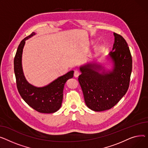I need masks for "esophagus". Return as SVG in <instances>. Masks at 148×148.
I'll return each mask as SVG.
<instances>
[{"label":"esophagus","mask_w":148,"mask_h":148,"mask_svg":"<svg viewBox=\"0 0 148 148\" xmlns=\"http://www.w3.org/2000/svg\"><path fill=\"white\" fill-rule=\"evenodd\" d=\"M79 75H80V73H79V71H75V72H74V76L75 77H77L78 76H79Z\"/></svg>","instance_id":"esophagus-1"}]
</instances>
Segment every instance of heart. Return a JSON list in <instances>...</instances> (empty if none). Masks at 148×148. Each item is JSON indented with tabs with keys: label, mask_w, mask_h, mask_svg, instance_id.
Listing matches in <instances>:
<instances>
[{
	"label": "heart",
	"mask_w": 148,
	"mask_h": 148,
	"mask_svg": "<svg viewBox=\"0 0 148 148\" xmlns=\"http://www.w3.org/2000/svg\"><path fill=\"white\" fill-rule=\"evenodd\" d=\"M101 48V47L100 46L98 45V46H96V47H95V51H100Z\"/></svg>",
	"instance_id": "obj_1"
}]
</instances>
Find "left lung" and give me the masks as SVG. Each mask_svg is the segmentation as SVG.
<instances>
[{
    "label": "left lung",
    "mask_w": 148,
    "mask_h": 148,
    "mask_svg": "<svg viewBox=\"0 0 148 148\" xmlns=\"http://www.w3.org/2000/svg\"><path fill=\"white\" fill-rule=\"evenodd\" d=\"M115 42L108 59L113 63L112 70L96 63H87L79 67L78 77L86 105L101 112L114 107L126 94L132 71V58L124 38L114 33Z\"/></svg>",
    "instance_id": "obj_1"
}]
</instances>
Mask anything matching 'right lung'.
Here are the masks:
<instances>
[{"instance_id":"obj_1","label":"right lung","mask_w":148,"mask_h":148,"mask_svg":"<svg viewBox=\"0 0 148 148\" xmlns=\"http://www.w3.org/2000/svg\"><path fill=\"white\" fill-rule=\"evenodd\" d=\"M33 32L21 40L14 58V73L18 91L25 102L34 110L44 114L57 112L62 106L63 89L66 81L72 78L74 71L58 77L48 85L37 87L27 82L22 67V54L25 40L35 35Z\"/></svg>"}]
</instances>
